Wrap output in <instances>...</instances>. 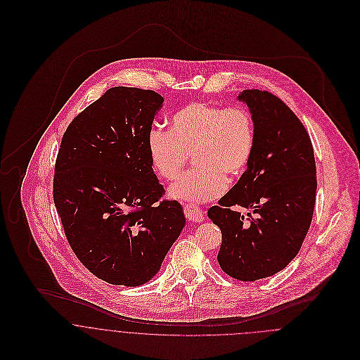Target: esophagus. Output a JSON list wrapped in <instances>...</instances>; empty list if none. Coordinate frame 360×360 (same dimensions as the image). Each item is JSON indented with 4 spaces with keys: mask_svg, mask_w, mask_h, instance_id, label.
Returning <instances> with one entry per match:
<instances>
[{
    "mask_svg": "<svg viewBox=\"0 0 360 360\" xmlns=\"http://www.w3.org/2000/svg\"><path fill=\"white\" fill-rule=\"evenodd\" d=\"M183 210H184L186 217L188 220H191V221H202L205 219V213L201 209H198V207H195L194 205L186 204V205L183 206Z\"/></svg>",
    "mask_w": 360,
    "mask_h": 360,
    "instance_id": "obj_1",
    "label": "esophagus"
}]
</instances>
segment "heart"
<instances>
[{
  "label": "heart",
  "instance_id": "heart-1",
  "mask_svg": "<svg viewBox=\"0 0 360 360\" xmlns=\"http://www.w3.org/2000/svg\"><path fill=\"white\" fill-rule=\"evenodd\" d=\"M255 147V124L241 106L191 103L179 109L169 130L153 129L148 153L155 173L174 180L194 155L200 169L184 173L169 188V195L187 202H207L221 197L229 179L248 167Z\"/></svg>",
  "mask_w": 360,
  "mask_h": 360
}]
</instances>
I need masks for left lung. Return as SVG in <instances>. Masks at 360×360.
<instances>
[{"mask_svg": "<svg viewBox=\"0 0 360 360\" xmlns=\"http://www.w3.org/2000/svg\"><path fill=\"white\" fill-rule=\"evenodd\" d=\"M238 100L252 113L254 154L207 217L221 230V270L255 281L278 273L300 252L314 209L316 163L305 126L277 96L251 89ZM238 207L253 213L244 217Z\"/></svg>", "mask_w": 360, "mask_h": 360, "instance_id": "obj_1", "label": "left lung"}]
</instances>
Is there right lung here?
Masks as SVG:
<instances>
[{
  "label": "right lung",
  "instance_id": "add662e5",
  "mask_svg": "<svg viewBox=\"0 0 360 360\" xmlns=\"http://www.w3.org/2000/svg\"><path fill=\"white\" fill-rule=\"evenodd\" d=\"M163 98L153 90L109 89L63 133L55 160L53 204L77 259L109 284L151 280L186 219L162 200L148 136Z\"/></svg>",
  "mask_w": 360,
  "mask_h": 360
}]
</instances>
